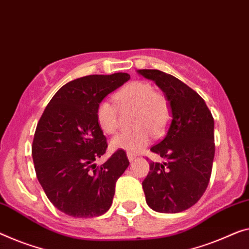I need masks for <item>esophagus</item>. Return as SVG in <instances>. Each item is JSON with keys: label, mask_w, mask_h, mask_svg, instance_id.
<instances>
[{"label": "esophagus", "mask_w": 249, "mask_h": 249, "mask_svg": "<svg viewBox=\"0 0 249 249\" xmlns=\"http://www.w3.org/2000/svg\"><path fill=\"white\" fill-rule=\"evenodd\" d=\"M127 158H128V160H129V161H133V160H134V159L136 158V154L127 153Z\"/></svg>", "instance_id": "1"}]
</instances>
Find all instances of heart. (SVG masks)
I'll list each match as a JSON object with an SVG mask.
<instances>
[{
    "mask_svg": "<svg viewBox=\"0 0 249 249\" xmlns=\"http://www.w3.org/2000/svg\"><path fill=\"white\" fill-rule=\"evenodd\" d=\"M115 99L123 110L135 109L132 132H123L113 137L110 147L136 153L150 143L152 132L160 135L168 127L171 118V105L168 97L145 81H132L115 94ZM96 122L106 134H114L120 126V110L116 104L103 99L96 107Z\"/></svg>",
    "mask_w": 249,
    "mask_h": 249,
    "instance_id": "1",
    "label": "heart"
}]
</instances>
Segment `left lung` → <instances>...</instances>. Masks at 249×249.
<instances>
[{"label":"left lung","instance_id":"1","mask_svg":"<svg viewBox=\"0 0 249 249\" xmlns=\"http://www.w3.org/2000/svg\"><path fill=\"white\" fill-rule=\"evenodd\" d=\"M155 81L172 110L164 139L151 147L164 162H150L142 182L146 202L158 213H177L199 201L209 183L214 157L213 117L198 92L172 75L139 70Z\"/></svg>","mask_w":249,"mask_h":249}]
</instances>
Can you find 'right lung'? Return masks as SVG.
Instances as JSON below:
<instances>
[{
	"mask_svg": "<svg viewBox=\"0 0 249 249\" xmlns=\"http://www.w3.org/2000/svg\"><path fill=\"white\" fill-rule=\"evenodd\" d=\"M129 75H90L55 92L36 125L32 159L40 184L51 203L76 218L102 216L113 202L115 185L129 161L117 150L101 166L106 136L96 122V107Z\"/></svg>",
	"mask_w": 249,
	"mask_h": 249,
	"instance_id": "right-lung-1",
	"label": "right lung"
}]
</instances>
